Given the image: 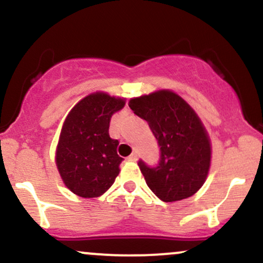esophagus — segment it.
Segmentation results:
<instances>
[{"mask_svg": "<svg viewBox=\"0 0 263 263\" xmlns=\"http://www.w3.org/2000/svg\"><path fill=\"white\" fill-rule=\"evenodd\" d=\"M138 159V154L137 152H134V153L131 154V156L128 157V160H131V162H136V160Z\"/></svg>", "mask_w": 263, "mask_h": 263, "instance_id": "34e87169", "label": "esophagus"}]
</instances>
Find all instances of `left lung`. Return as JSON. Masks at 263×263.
<instances>
[{"instance_id": "obj_1", "label": "left lung", "mask_w": 263, "mask_h": 263, "mask_svg": "<svg viewBox=\"0 0 263 263\" xmlns=\"http://www.w3.org/2000/svg\"><path fill=\"white\" fill-rule=\"evenodd\" d=\"M128 105L148 122L159 145L157 165L138 162L148 187L163 202L191 197L203 185L211 165L210 138L201 120L170 90L135 98Z\"/></svg>"}]
</instances>
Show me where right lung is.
I'll return each instance as SVG.
<instances>
[{
	"mask_svg": "<svg viewBox=\"0 0 263 263\" xmlns=\"http://www.w3.org/2000/svg\"><path fill=\"white\" fill-rule=\"evenodd\" d=\"M125 100L106 93L85 97L69 111L56 152V165L65 185L84 198L99 197L111 187L122 158L119 141L109 136L111 116Z\"/></svg>",
	"mask_w": 263,
	"mask_h": 263,
	"instance_id": "right-lung-1",
	"label": "right lung"
}]
</instances>
